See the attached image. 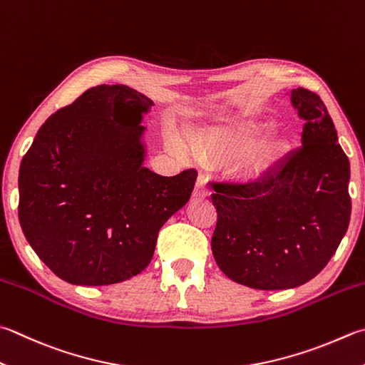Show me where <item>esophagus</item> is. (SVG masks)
Wrapping results in <instances>:
<instances>
[{
	"label": "esophagus",
	"mask_w": 365,
	"mask_h": 365,
	"mask_svg": "<svg viewBox=\"0 0 365 365\" xmlns=\"http://www.w3.org/2000/svg\"><path fill=\"white\" fill-rule=\"evenodd\" d=\"M210 195V190H208V181H206V178L203 175L198 176L197 184H195V189H194V197L197 198H205Z\"/></svg>",
	"instance_id": "obj_1"
}]
</instances>
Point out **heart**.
<instances>
[{"mask_svg":"<svg viewBox=\"0 0 365 365\" xmlns=\"http://www.w3.org/2000/svg\"><path fill=\"white\" fill-rule=\"evenodd\" d=\"M270 128V123H265V122H262V123H251L250 127H247V130H250V132H252V133H262V132H265V130H268ZM167 146L171 149V150H175V153H178V154H185L187 153V144H185L181 138H178L176 135H168L167 136ZM277 148V146H274ZM198 149H200V146H198Z\"/></svg>","mask_w":365,"mask_h":365,"instance_id":"obj_1","label":"heart"}]
</instances>
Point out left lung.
<instances>
[{"label": "left lung", "mask_w": 365, "mask_h": 365, "mask_svg": "<svg viewBox=\"0 0 365 365\" xmlns=\"http://www.w3.org/2000/svg\"><path fill=\"white\" fill-rule=\"evenodd\" d=\"M302 146L254 180L212 182L219 268L235 283L278 291L305 284L335 254L351 216L349 160L326 105L297 87Z\"/></svg>", "instance_id": "obj_1"}]
</instances>
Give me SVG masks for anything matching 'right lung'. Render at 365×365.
<instances>
[{
  "label": "right lung",
  "instance_id": "obj_1",
  "mask_svg": "<svg viewBox=\"0 0 365 365\" xmlns=\"http://www.w3.org/2000/svg\"><path fill=\"white\" fill-rule=\"evenodd\" d=\"M153 105L127 86L88 88L41 125L20 163L24 235L66 283L141 273L162 225L189 202L195 170L167 178L144 167L141 122Z\"/></svg>",
  "mask_w": 365,
  "mask_h": 365
}]
</instances>
